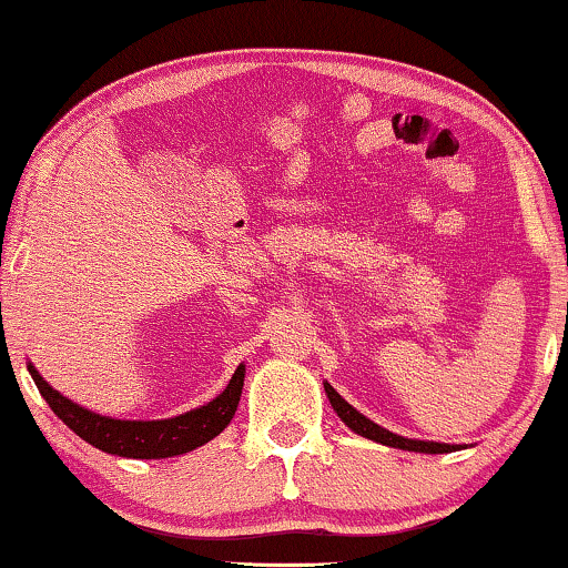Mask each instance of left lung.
Returning a JSON list of instances; mask_svg holds the SVG:
<instances>
[{
    "instance_id": "8db88e82",
    "label": "left lung",
    "mask_w": 568,
    "mask_h": 568,
    "mask_svg": "<svg viewBox=\"0 0 568 568\" xmlns=\"http://www.w3.org/2000/svg\"><path fill=\"white\" fill-rule=\"evenodd\" d=\"M325 385V393H328V400L333 410H336L341 422H344L348 429L362 434V437L367 439H375L379 445H387V447H398V449H408V453H429V455H442V453H455V449H460L457 445H439V442H422V439H406V437H398V434L383 429V426H377L375 422H369L367 416H362L359 410L348 406V403L341 398V395L333 390L328 383Z\"/></svg>"
}]
</instances>
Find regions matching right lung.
Returning <instances> with one entry per match:
<instances>
[{
  "label": "right lung",
  "instance_id": "obj_1",
  "mask_svg": "<svg viewBox=\"0 0 568 568\" xmlns=\"http://www.w3.org/2000/svg\"><path fill=\"white\" fill-rule=\"evenodd\" d=\"M28 369L53 414H57L77 437H82L84 442H90L92 447L103 449L108 455L134 457V460L175 457L191 453V449L214 439L216 434L227 429L232 416H235L245 377V367L240 364L235 375L230 379V385L224 387L212 403H206V406H201L196 410H189V414L183 416L165 418V422H121V418H108L77 406V403L64 398L59 390H53V387L38 375L33 364H28Z\"/></svg>",
  "mask_w": 568,
  "mask_h": 568
}]
</instances>
